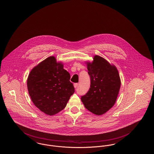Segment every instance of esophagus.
Wrapping results in <instances>:
<instances>
[{"label": "esophagus", "instance_id": "obj_1", "mask_svg": "<svg viewBox=\"0 0 154 154\" xmlns=\"http://www.w3.org/2000/svg\"><path fill=\"white\" fill-rule=\"evenodd\" d=\"M78 86V84L77 83H74V87L75 88H76Z\"/></svg>", "mask_w": 154, "mask_h": 154}]
</instances>
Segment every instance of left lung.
Returning a JSON list of instances; mask_svg holds the SVG:
<instances>
[{"instance_id": "1", "label": "left lung", "mask_w": 154, "mask_h": 154, "mask_svg": "<svg viewBox=\"0 0 154 154\" xmlns=\"http://www.w3.org/2000/svg\"><path fill=\"white\" fill-rule=\"evenodd\" d=\"M86 63L91 86L81 99L88 111L101 115L115 104L121 85L119 74L115 66L99 55Z\"/></svg>"}]
</instances>
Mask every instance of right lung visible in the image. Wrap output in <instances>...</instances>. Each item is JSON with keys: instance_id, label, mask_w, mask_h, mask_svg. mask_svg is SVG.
Listing matches in <instances>:
<instances>
[{"instance_id": "1", "label": "right lung", "mask_w": 154, "mask_h": 154, "mask_svg": "<svg viewBox=\"0 0 154 154\" xmlns=\"http://www.w3.org/2000/svg\"><path fill=\"white\" fill-rule=\"evenodd\" d=\"M70 75L61 62L51 56L31 70L27 81L31 100L37 108L50 116L63 109L74 88Z\"/></svg>"}]
</instances>
